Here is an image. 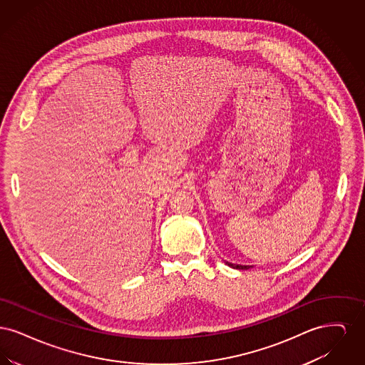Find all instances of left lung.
Returning a JSON list of instances; mask_svg holds the SVG:
<instances>
[{
    "label": "left lung",
    "instance_id": "obj_1",
    "mask_svg": "<svg viewBox=\"0 0 365 365\" xmlns=\"http://www.w3.org/2000/svg\"><path fill=\"white\" fill-rule=\"evenodd\" d=\"M228 267H231V268H234V269H250V268H253V265H242V264H232V262H228V261H225Z\"/></svg>",
    "mask_w": 365,
    "mask_h": 365
}]
</instances>
